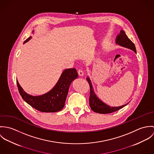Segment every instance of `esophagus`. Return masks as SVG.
<instances>
[{"label":"esophagus","mask_w":154,"mask_h":154,"mask_svg":"<svg viewBox=\"0 0 154 154\" xmlns=\"http://www.w3.org/2000/svg\"><path fill=\"white\" fill-rule=\"evenodd\" d=\"M78 75H79V76H83L84 75V71L82 70V69H79L78 70Z\"/></svg>","instance_id":"esophagus-1"}]
</instances>
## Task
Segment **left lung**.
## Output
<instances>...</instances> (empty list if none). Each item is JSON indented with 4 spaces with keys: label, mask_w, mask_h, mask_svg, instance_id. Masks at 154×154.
Instances as JSON below:
<instances>
[{
    "label": "left lung",
    "mask_w": 154,
    "mask_h": 154,
    "mask_svg": "<svg viewBox=\"0 0 154 154\" xmlns=\"http://www.w3.org/2000/svg\"><path fill=\"white\" fill-rule=\"evenodd\" d=\"M116 43L122 45L123 47L128 48L134 51L136 53V50L134 43L128 37L125 31L122 30L120 32V34L117 35L116 38ZM88 84L90 87V95H89V106L91 110H93L94 112L100 114H109L117 110H120L124 107L127 104L122 106L120 107H110L109 106L106 104L103 101H101L95 94L92 86L91 84V82L89 78H87Z\"/></svg>",
    "instance_id": "8db88e82"
}]
</instances>
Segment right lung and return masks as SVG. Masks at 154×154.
<instances>
[{
    "mask_svg": "<svg viewBox=\"0 0 154 154\" xmlns=\"http://www.w3.org/2000/svg\"><path fill=\"white\" fill-rule=\"evenodd\" d=\"M28 38L23 43L31 39ZM75 68L63 71L56 85L50 91L40 96H32L23 91L18 81L17 84L19 92L23 100L33 108L42 112H54L62 110L66 101V97L71 82L78 78Z\"/></svg>",
    "mask_w": 154,
    "mask_h": 154,
    "instance_id": "add662e5",
    "label": "right lung"
}]
</instances>
